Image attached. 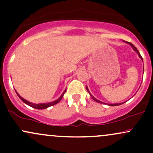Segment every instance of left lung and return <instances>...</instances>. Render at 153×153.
<instances>
[{
	"mask_svg": "<svg viewBox=\"0 0 153 153\" xmlns=\"http://www.w3.org/2000/svg\"><path fill=\"white\" fill-rule=\"evenodd\" d=\"M127 43H128V44H129V45H131V47H132L133 48V50H134L135 52H137V53L138 54V55H139V57H140V58H141L142 59H143V57H142V56H141V54H140V52H139V51L137 50V47H134V45H132V44L131 43H130V42H127ZM143 71H144V68H143ZM86 89H87V91H88V92L89 93V94H90V92H89V91H88V88L86 87ZM90 95H91V97H92V99L94 100L95 101H96V102H99V103H103V102H101V101H99V100H97L96 99V98H94V96H92V95H91V94H90ZM122 103H111V104H108V106H119V105H121V104H122Z\"/></svg>",
	"mask_w": 153,
	"mask_h": 153,
	"instance_id": "8db88e82",
	"label": "left lung"
}]
</instances>
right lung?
Listing matches in <instances>:
<instances>
[{
    "label": "right lung",
    "mask_w": 153,
    "mask_h": 153,
    "mask_svg": "<svg viewBox=\"0 0 153 153\" xmlns=\"http://www.w3.org/2000/svg\"><path fill=\"white\" fill-rule=\"evenodd\" d=\"M65 91H66V90H65L64 92H63V94H62V95H61L60 97H59V99H57V100H56V101H53V102L47 103H39V104H34V103H32L29 102V101H26V100L23 99L22 97H21V96H19V95L18 94V93H17L16 91V93L17 95H18L19 97L20 98V99L22 100L23 102L25 103L26 104L29 105V106L33 107V108H36V109H45V108H48V107L52 106H53V105H55V104H57V103H59V101H60V100L62 99V98L63 97V96H64V94H65Z\"/></svg>",
    "instance_id": "right-lung-1"
}]
</instances>
